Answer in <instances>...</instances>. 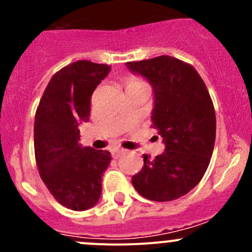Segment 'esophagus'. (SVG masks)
<instances>
[{
    "instance_id": "esophagus-1",
    "label": "esophagus",
    "mask_w": 252,
    "mask_h": 252,
    "mask_svg": "<svg viewBox=\"0 0 252 252\" xmlns=\"http://www.w3.org/2000/svg\"><path fill=\"white\" fill-rule=\"evenodd\" d=\"M124 152H126V150L117 147V149L112 150V157H113V158H118V157L121 156L122 154H124Z\"/></svg>"
}]
</instances>
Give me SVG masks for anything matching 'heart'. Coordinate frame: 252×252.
Wrapping results in <instances>:
<instances>
[{
  "label": "heart",
  "mask_w": 252,
  "mask_h": 252,
  "mask_svg": "<svg viewBox=\"0 0 252 252\" xmlns=\"http://www.w3.org/2000/svg\"><path fill=\"white\" fill-rule=\"evenodd\" d=\"M131 81H134V80H131ZM129 83H130V81H129Z\"/></svg>",
  "instance_id": "b5f03b06"
}]
</instances>
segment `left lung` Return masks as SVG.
Instances as JSON below:
<instances>
[{
	"mask_svg": "<svg viewBox=\"0 0 252 252\" xmlns=\"http://www.w3.org/2000/svg\"><path fill=\"white\" fill-rule=\"evenodd\" d=\"M126 65L152 86L151 128L164 144L156 158L144 155V167L131 183L146 199L172 201L194 189L210 164L216 140L212 100L195 68L171 56Z\"/></svg>",
	"mask_w": 252,
	"mask_h": 252,
	"instance_id": "left-lung-1",
	"label": "left lung"
}]
</instances>
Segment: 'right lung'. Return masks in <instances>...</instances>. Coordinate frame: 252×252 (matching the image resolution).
<instances>
[{
  "mask_svg": "<svg viewBox=\"0 0 252 252\" xmlns=\"http://www.w3.org/2000/svg\"><path fill=\"white\" fill-rule=\"evenodd\" d=\"M111 72L107 64L77 61L56 73L35 114V158L42 182L56 200L73 211L98 202L111 154L79 145V129L88 122L91 96Z\"/></svg>",
  "mask_w": 252,
  "mask_h": 252,
  "instance_id": "add662e5",
  "label": "right lung"
}]
</instances>
